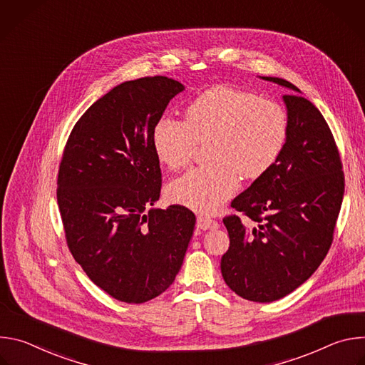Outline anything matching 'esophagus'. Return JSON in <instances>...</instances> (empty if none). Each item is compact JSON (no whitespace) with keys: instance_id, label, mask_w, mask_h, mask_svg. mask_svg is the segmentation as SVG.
I'll return each mask as SVG.
<instances>
[{"instance_id":"1","label":"esophagus","mask_w":365,"mask_h":365,"mask_svg":"<svg viewBox=\"0 0 365 365\" xmlns=\"http://www.w3.org/2000/svg\"><path fill=\"white\" fill-rule=\"evenodd\" d=\"M196 227L199 230H218L220 228V224L218 221L210 218V217H205V215H199L197 217V221H196Z\"/></svg>"}]
</instances>
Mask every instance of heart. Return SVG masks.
Instances as JSON below:
<instances>
[{
	"label": "heart",
	"instance_id": "heart-1",
	"mask_svg": "<svg viewBox=\"0 0 365 365\" xmlns=\"http://www.w3.org/2000/svg\"><path fill=\"white\" fill-rule=\"evenodd\" d=\"M289 120L279 102L228 85H217L190 101L186 121L162 117L153 130V148L172 170L185 168L197 141H206V165L196 166L168 186L172 202L214 214L238 190L241 175L263 176L279 159Z\"/></svg>",
	"mask_w": 365,
	"mask_h": 365
}]
</instances>
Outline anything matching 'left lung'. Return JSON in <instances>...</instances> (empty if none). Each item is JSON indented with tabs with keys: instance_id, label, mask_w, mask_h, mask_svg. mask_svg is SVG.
Wrapping results in <instances>:
<instances>
[{
	"instance_id": "left-lung-1",
	"label": "left lung",
	"mask_w": 365,
	"mask_h": 365,
	"mask_svg": "<svg viewBox=\"0 0 365 365\" xmlns=\"http://www.w3.org/2000/svg\"><path fill=\"white\" fill-rule=\"evenodd\" d=\"M283 95L289 133L276 163L231 206L248 218H224L230 248L221 273L238 296L279 300L303 284L327 257L344 197L345 179L334 135L321 111L290 82Z\"/></svg>"
}]
</instances>
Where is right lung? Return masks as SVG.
Masks as SVG:
<instances>
[{"mask_svg": "<svg viewBox=\"0 0 365 365\" xmlns=\"http://www.w3.org/2000/svg\"><path fill=\"white\" fill-rule=\"evenodd\" d=\"M185 86L166 76L123 82L75 124L58 176L68 247L86 276L125 303L162 294L179 273L195 228L180 205L160 197L153 130Z\"/></svg>", "mask_w": 365, "mask_h": 365, "instance_id": "1", "label": "right lung"}]
</instances>
